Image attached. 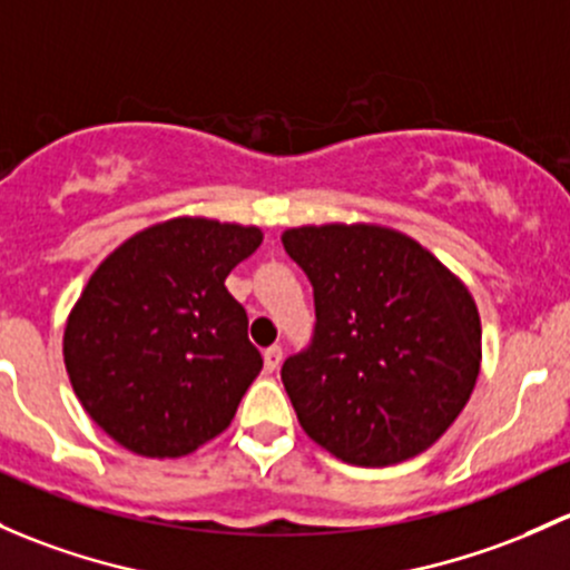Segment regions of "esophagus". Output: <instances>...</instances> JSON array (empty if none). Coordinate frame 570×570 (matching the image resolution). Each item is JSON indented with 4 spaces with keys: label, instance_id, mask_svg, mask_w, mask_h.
Returning <instances> with one entry per match:
<instances>
[{
    "label": "esophagus",
    "instance_id": "1",
    "mask_svg": "<svg viewBox=\"0 0 570 570\" xmlns=\"http://www.w3.org/2000/svg\"><path fill=\"white\" fill-rule=\"evenodd\" d=\"M281 361H284V350H281L278 344L267 346V350H265V368L267 371H278Z\"/></svg>",
    "mask_w": 570,
    "mask_h": 570
}]
</instances>
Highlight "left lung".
Instances as JSON below:
<instances>
[{
    "label": "left lung",
    "mask_w": 570,
    "mask_h": 570,
    "mask_svg": "<svg viewBox=\"0 0 570 570\" xmlns=\"http://www.w3.org/2000/svg\"><path fill=\"white\" fill-rule=\"evenodd\" d=\"M284 248L314 286V333L281 365L305 434L387 466L434 445L481 368L475 301L423 245L382 226H301Z\"/></svg>",
    "instance_id": "1"
}]
</instances>
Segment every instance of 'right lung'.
<instances>
[{"label": "right lung", "mask_w": 570, "mask_h": 570, "mask_svg": "<svg viewBox=\"0 0 570 570\" xmlns=\"http://www.w3.org/2000/svg\"><path fill=\"white\" fill-rule=\"evenodd\" d=\"M259 243L256 226L175 218L95 269L65 327V365L111 440L177 459L229 426L262 355L224 281Z\"/></svg>", "instance_id": "right-lung-1"}]
</instances>
